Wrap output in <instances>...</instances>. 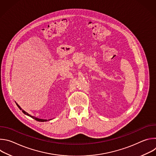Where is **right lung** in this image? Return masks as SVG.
I'll return each instance as SVG.
<instances>
[{"instance_id":"1","label":"right lung","mask_w":156,"mask_h":156,"mask_svg":"<svg viewBox=\"0 0 156 156\" xmlns=\"http://www.w3.org/2000/svg\"><path fill=\"white\" fill-rule=\"evenodd\" d=\"M16 105H17V106L18 107V108L21 110H22V112H23L25 114H26V115H28V116H30V117H31V118H33V119H34V120H36V121H39V122H46L47 121V120H44V119H38V118H36V117H33V116H31V115H29L28 113H27L25 111H24L23 109H22L17 104H16Z\"/></svg>"}]
</instances>
